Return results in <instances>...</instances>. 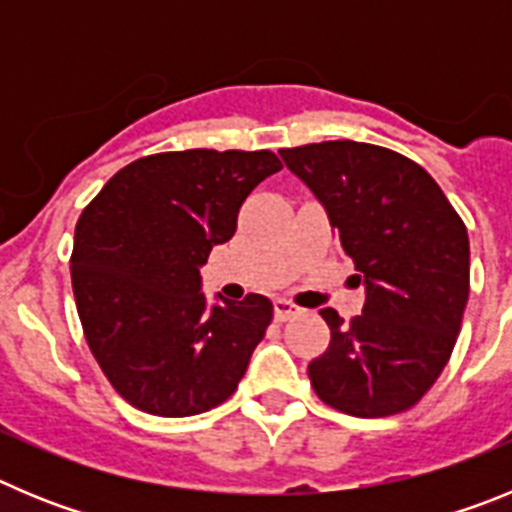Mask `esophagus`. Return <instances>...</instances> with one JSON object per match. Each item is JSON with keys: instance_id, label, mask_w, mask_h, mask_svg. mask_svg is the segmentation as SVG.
<instances>
[{"instance_id": "34e87169", "label": "esophagus", "mask_w": 512, "mask_h": 512, "mask_svg": "<svg viewBox=\"0 0 512 512\" xmlns=\"http://www.w3.org/2000/svg\"><path fill=\"white\" fill-rule=\"evenodd\" d=\"M300 307L295 305V302H289V300H277L274 302V318L277 320H289V318H295V315H300Z\"/></svg>"}]
</instances>
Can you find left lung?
Masks as SVG:
<instances>
[{
	"mask_svg": "<svg viewBox=\"0 0 512 512\" xmlns=\"http://www.w3.org/2000/svg\"><path fill=\"white\" fill-rule=\"evenodd\" d=\"M287 169L323 202L366 287L364 312L330 328L307 366L315 395L356 418L413 408L454 351L469 297V235L433 176L390 148L325 140L282 148Z\"/></svg>",
	"mask_w": 512,
	"mask_h": 512,
	"instance_id": "obj_1",
	"label": "left lung"
}]
</instances>
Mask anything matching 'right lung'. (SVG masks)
I'll list each match as a JSON object with an SVG mask.
<instances>
[{
  "label": "right lung",
  "instance_id": "obj_1",
  "mask_svg": "<svg viewBox=\"0 0 512 512\" xmlns=\"http://www.w3.org/2000/svg\"><path fill=\"white\" fill-rule=\"evenodd\" d=\"M271 151H169L117 171L84 207L71 284L89 348L117 395L161 418L217 408L274 318L264 295L207 307L200 266L233 238Z\"/></svg>",
  "mask_w": 512,
  "mask_h": 512
}]
</instances>
